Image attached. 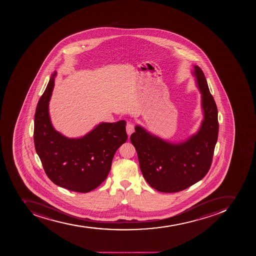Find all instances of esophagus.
Instances as JSON below:
<instances>
[{
  "instance_id": "1",
  "label": "esophagus",
  "mask_w": 256,
  "mask_h": 256,
  "mask_svg": "<svg viewBox=\"0 0 256 256\" xmlns=\"http://www.w3.org/2000/svg\"><path fill=\"white\" fill-rule=\"evenodd\" d=\"M126 131L128 135H131L134 132V125L131 122H128L127 126H126Z\"/></svg>"
}]
</instances>
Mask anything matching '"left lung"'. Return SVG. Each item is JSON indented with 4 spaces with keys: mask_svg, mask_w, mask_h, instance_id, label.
Instances as JSON below:
<instances>
[{
    "mask_svg": "<svg viewBox=\"0 0 256 256\" xmlns=\"http://www.w3.org/2000/svg\"><path fill=\"white\" fill-rule=\"evenodd\" d=\"M192 71L202 94L203 120L198 131L185 140L170 142L140 125L130 140L138 153L140 171L152 188L178 192L200 181L210 168L218 134V109L202 68Z\"/></svg>",
    "mask_w": 256,
    "mask_h": 256,
    "instance_id": "obj_1",
    "label": "left lung"
}]
</instances>
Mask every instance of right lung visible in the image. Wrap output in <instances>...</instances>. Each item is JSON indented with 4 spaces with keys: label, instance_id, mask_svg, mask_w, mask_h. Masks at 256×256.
Returning <instances> with one entry per match:
<instances>
[{
    "label": "right lung",
    "instance_id": "add662e5",
    "mask_svg": "<svg viewBox=\"0 0 256 256\" xmlns=\"http://www.w3.org/2000/svg\"><path fill=\"white\" fill-rule=\"evenodd\" d=\"M56 76L54 71L36 106L35 149L46 174L56 185L89 192L106 180L116 150L126 142V122H100L82 138L64 136L54 128L49 114Z\"/></svg>",
    "mask_w": 256,
    "mask_h": 256
}]
</instances>
